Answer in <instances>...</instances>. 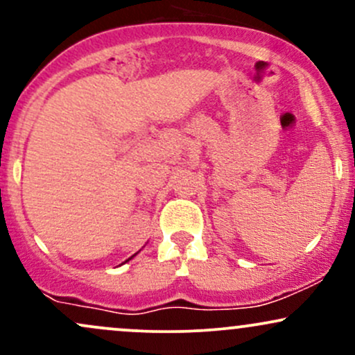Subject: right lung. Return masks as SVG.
I'll return each instance as SVG.
<instances>
[{
    "instance_id": "right-lung-1",
    "label": "right lung",
    "mask_w": 355,
    "mask_h": 355,
    "mask_svg": "<svg viewBox=\"0 0 355 355\" xmlns=\"http://www.w3.org/2000/svg\"><path fill=\"white\" fill-rule=\"evenodd\" d=\"M133 257H135V255H133ZM128 260H132V257H130V259ZM128 260H125V262H128Z\"/></svg>"
}]
</instances>
